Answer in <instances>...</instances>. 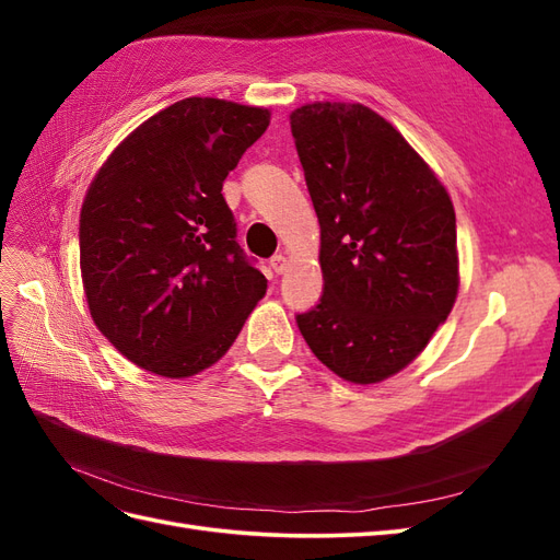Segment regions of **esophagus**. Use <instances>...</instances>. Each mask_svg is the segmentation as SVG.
Instances as JSON below:
<instances>
[{
	"instance_id": "1",
	"label": "esophagus",
	"mask_w": 560,
	"mask_h": 560,
	"mask_svg": "<svg viewBox=\"0 0 560 560\" xmlns=\"http://www.w3.org/2000/svg\"><path fill=\"white\" fill-rule=\"evenodd\" d=\"M287 266H290V261H287V257H284V254H276V257H273V259H270V268H273L278 276H282V273H284V270H287Z\"/></svg>"
}]
</instances>
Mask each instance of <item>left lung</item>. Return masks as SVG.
<instances>
[{
    "label": "left lung",
    "instance_id": "obj_1",
    "mask_svg": "<svg viewBox=\"0 0 560 560\" xmlns=\"http://www.w3.org/2000/svg\"><path fill=\"white\" fill-rule=\"evenodd\" d=\"M319 222L325 292L299 331L343 381L371 385L409 366L448 317L455 210L432 167L381 114L311 103L290 114Z\"/></svg>",
    "mask_w": 560,
    "mask_h": 560
}]
</instances>
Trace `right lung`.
Returning a JSON list of instances; mask_svg holds the SVG:
<instances>
[{"label": "right lung", "instance_id": "1", "mask_svg": "<svg viewBox=\"0 0 560 560\" xmlns=\"http://www.w3.org/2000/svg\"><path fill=\"white\" fill-rule=\"evenodd\" d=\"M268 124L264 107L179 100L135 128L89 186L83 294L95 327L151 374L189 378L222 360L266 294L222 186Z\"/></svg>", "mask_w": 560, "mask_h": 560}]
</instances>
